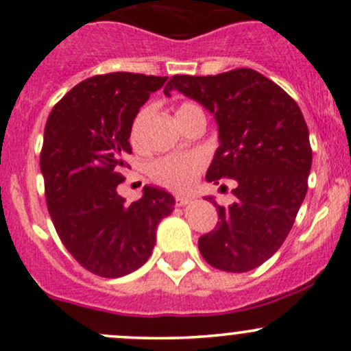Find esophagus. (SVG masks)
Segmentation results:
<instances>
[{"label": "esophagus", "mask_w": 351, "mask_h": 351, "mask_svg": "<svg viewBox=\"0 0 351 351\" xmlns=\"http://www.w3.org/2000/svg\"><path fill=\"white\" fill-rule=\"evenodd\" d=\"M191 202L190 197H176L175 198V205L176 206H185Z\"/></svg>", "instance_id": "obj_1"}]
</instances>
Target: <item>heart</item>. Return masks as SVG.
I'll use <instances>...</instances> for the list:
<instances>
[{
  "mask_svg": "<svg viewBox=\"0 0 351 351\" xmlns=\"http://www.w3.org/2000/svg\"><path fill=\"white\" fill-rule=\"evenodd\" d=\"M191 108H198V106L191 104V102H183L180 106L176 114L183 112ZM146 110L139 114L138 121L134 124V136L138 132L139 123L145 117ZM205 166V156L200 153H190V154H173V156H163L154 160L149 165V176L154 183L160 186L168 188L173 191H186L188 188L193 185L195 178L198 173L204 169Z\"/></svg>",
  "mask_w": 351,
  "mask_h": 351,
  "instance_id": "1",
  "label": "heart"
}]
</instances>
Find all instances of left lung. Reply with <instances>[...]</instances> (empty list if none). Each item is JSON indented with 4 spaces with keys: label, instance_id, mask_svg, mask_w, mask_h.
<instances>
[{
    "label": "left lung",
    "instance_id": "8db88e82",
    "mask_svg": "<svg viewBox=\"0 0 351 351\" xmlns=\"http://www.w3.org/2000/svg\"><path fill=\"white\" fill-rule=\"evenodd\" d=\"M178 90L200 102L219 124L206 180H234L237 200L217 206L220 222L198 239L202 257L227 272H247L274 256L293 228L308 191L311 146L300 106L252 69L219 75H173Z\"/></svg>",
    "mask_w": 351,
    "mask_h": 351
}]
</instances>
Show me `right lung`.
<instances>
[{"label":"right lung","mask_w":351,"mask_h":351,"mask_svg":"<svg viewBox=\"0 0 351 351\" xmlns=\"http://www.w3.org/2000/svg\"><path fill=\"white\" fill-rule=\"evenodd\" d=\"M166 77L112 72L77 84L51 109L40 168L58 237L82 267L101 278L131 274L149 259L158 223L175 198L145 186L138 202L117 193L131 154L132 123Z\"/></svg>","instance_id":"add662e5"}]
</instances>
